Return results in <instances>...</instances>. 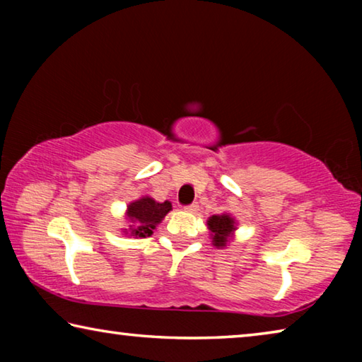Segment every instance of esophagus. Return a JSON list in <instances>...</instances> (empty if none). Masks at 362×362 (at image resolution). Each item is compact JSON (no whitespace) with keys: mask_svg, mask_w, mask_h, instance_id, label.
<instances>
[{"mask_svg":"<svg viewBox=\"0 0 362 362\" xmlns=\"http://www.w3.org/2000/svg\"><path fill=\"white\" fill-rule=\"evenodd\" d=\"M198 209H199V206H198V203H193V204H189V206H187L185 207V211L187 212H198Z\"/></svg>","mask_w":362,"mask_h":362,"instance_id":"obj_1","label":"esophagus"}]
</instances>
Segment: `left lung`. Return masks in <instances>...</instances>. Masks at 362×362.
Masks as SVG:
<instances>
[{
	"instance_id": "8db88e82",
	"label": "left lung",
	"mask_w": 362,
	"mask_h": 362,
	"mask_svg": "<svg viewBox=\"0 0 362 362\" xmlns=\"http://www.w3.org/2000/svg\"><path fill=\"white\" fill-rule=\"evenodd\" d=\"M207 228L211 231L212 246L217 249L226 247V244L235 240V233L238 230V220L228 212L217 214L207 218Z\"/></svg>"
}]
</instances>
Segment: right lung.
Instances as JSON below:
<instances>
[{
	"mask_svg": "<svg viewBox=\"0 0 362 362\" xmlns=\"http://www.w3.org/2000/svg\"><path fill=\"white\" fill-rule=\"evenodd\" d=\"M170 211H173L170 201L159 203L151 196L145 194L127 204L124 217L129 225L121 228V233L127 238H148Z\"/></svg>",
	"mask_w": 362,
	"mask_h": 362,
	"instance_id": "add662e5",
	"label": "right lung"
}]
</instances>
